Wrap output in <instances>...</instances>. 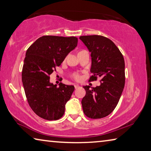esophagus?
Returning <instances> with one entry per match:
<instances>
[{
  "instance_id": "1",
  "label": "esophagus",
  "mask_w": 151,
  "mask_h": 151,
  "mask_svg": "<svg viewBox=\"0 0 151 151\" xmlns=\"http://www.w3.org/2000/svg\"><path fill=\"white\" fill-rule=\"evenodd\" d=\"M79 87H80V86H79L78 85H75V89L78 88H79Z\"/></svg>"
}]
</instances>
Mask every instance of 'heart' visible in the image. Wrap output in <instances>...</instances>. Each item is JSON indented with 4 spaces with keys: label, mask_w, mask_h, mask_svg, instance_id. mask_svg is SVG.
I'll return each instance as SVG.
<instances>
[{
    "label": "heart",
    "mask_w": 151,
    "mask_h": 151,
    "mask_svg": "<svg viewBox=\"0 0 151 151\" xmlns=\"http://www.w3.org/2000/svg\"><path fill=\"white\" fill-rule=\"evenodd\" d=\"M73 77L75 78L76 81H78V80H80V79H81V76L79 75V74H78V73L74 74Z\"/></svg>",
    "instance_id": "1"
}]
</instances>
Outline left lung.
<instances>
[{
  "label": "left lung",
  "instance_id": "left-lung-1",
  "mask_svg": "<svg viewBox=\"0 0 151 151\" xmlns=\"http://www.w3.org/2000/svg\"><path fill=\"white\" fill-rule=\"evenodd\" d=\"M91 57L89 81L101 77V85L83 86L86 95L81 101L83 112L91 119H101L114 111L121 98L125 83L124 60L111 40L101 35L81 36L79 38Z\"/></svg>",
  "mask_w": 151,
  "mask_h": 151
}]
</instances>
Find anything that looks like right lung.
Here are the masks:
<instances>
[{"mask_svg":"<svg viewBox=\"0 0 151 151\" xmlns=\"http://www.w3.org/2000/svg\"><path fill=\"white\" fill-rule=\"evenodd\" d=\"M75 37L43 36L26 52L22 81L29 106L36 114L48 121L60 119L65 104L75 90L73 85L50 83V75L77 46Z\"/></svg>","mask_w":151,"mask_h":151,"instance_id":"right-lung-1","label":"right lung"}]
</instances>
